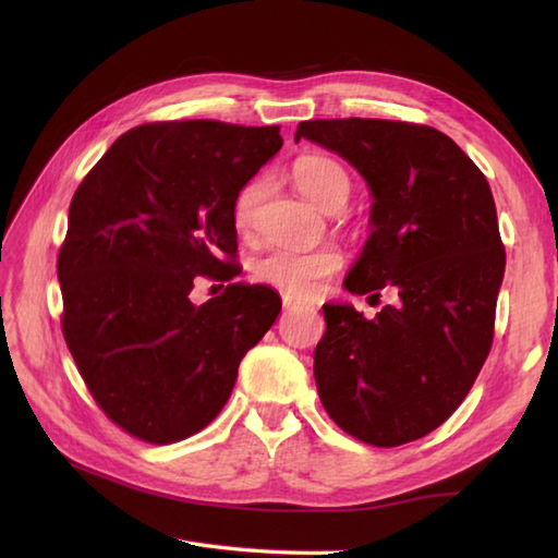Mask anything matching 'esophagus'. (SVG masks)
Returning a JSON list of instances; mask_svg holds the SVG:
<instances>
[{
    "label": "esophagus",
    "instance_id": "34e87169",
    "mask_svg": "<svg viewBox=\"0 0 558 558\" xmlns=\"http://www.w3.org/2000/svg\"><path fill=\"white\" fill-rule=\"evenodd\" d=\"M282 306H286V310H292V306H298V302H294L292 298H288V294H286V298H282Z\"/></svg>",
    "mask_w": 558,
    "mask_h": 558
}]
</instances>
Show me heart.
Wrapping results in <instances>:
<instances>
[{
	"mask_svg": "<svg viewBox=\"0 0 558 558\" xmlns=\"http://www.w3.org/2000/svg\"><path fill=\"white\" fill-rule=\"evenodd\" d=\"M292 182L300 192L322 210L342 208L350 196V174L342 165L328 156H302L292 165ZM266 194L264 180H252L242 186L232 206L236 230L246 232L256 220L260 198ZM342 266V254L336 246L318 248H270L256 258L254 276L290 298H312L324 282Z\"/></svg>",
	"mask_w": 558,
	"mask_h": 558,
	"instance_id": "b5f03b06",
	"label": "heart"
}]
</instances>
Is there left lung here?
<instances>
[{
	"instance_id": "left-lung-1",
	"label": "left lung",
	"mask_w": 558,
	"mask_h": 558,
	"mask_svg": "<svg viewBox=\"0 0 558 558\" xmlns=\"http://www.w3.org/2000/svg\"><path fill=\"white\" fill-rule=\"evenodd\" d=\"M302 138L348 160L369 186L372 232L342 288L398 294L374 318L324 304L318 398L364 444L414 441L458 410L492 348L506 252L489 182L432 126L316 120L300 122Z\"/></svg>"
}]
</instances>
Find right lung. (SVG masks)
Masks as SVG:
<instances>
[{
    "instance_id": "obj_1",
    "label": "right lung",
    "mask_w": 558,
    "mask_h": 558,
    "mask_svg": "<svg viewBox=\"0 0 558 558\" xmlns=\"http://www.w3.org/2000/svg\"><path fill=\"white\" fill-rule=\"evenodd\" d=\"M278 132L136 126L71 198L57 260L64 340L102 412L141 441H182L216 420L244 354L280 314L268 286L189 298L196 276H236L234 198L280 150Z\"/></svg>"
}]
</instances>
